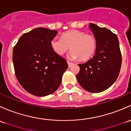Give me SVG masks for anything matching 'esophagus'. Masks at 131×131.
Returning <instances> with one entry per match:
<instances>
[{"instance_id": "obj_1", "label": "esophagus", "mask_w": 131, "mask_h": 131, "mask_svg": "<svg viewBox=\"0 0 131 131\" xmlns=\"http://www.w3.org/2000/svg\"><path fill=\"white\" fill-rule=\"evenodd\" d=\"M67 64H68L69 67H70L72 65V62H70L69 61H67Z\"/></svg>"}]
</instances>
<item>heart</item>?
Masks as SVG:
<instances>
[{"instance_id": "heart-1", "label": "heart", "mask_w": 131, "mask_h": 131, "mask_svg": "<svg viewBox=\"0 0 131 131\" xmlns=\"http://www.w3.org/2000/svg\"><path fill=\"white\" fill-rule=\"evenodd\" d=\"M50 44L52 50L58 56H62L71 48L70 57L72 59L79 58L82 61L92 57L97 47L95 36L75 29L63 33L61 38H53Z\"/></svg>"}]
</instances>
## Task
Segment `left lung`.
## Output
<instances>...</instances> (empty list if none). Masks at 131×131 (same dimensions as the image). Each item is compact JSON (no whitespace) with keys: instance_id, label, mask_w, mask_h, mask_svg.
<instances>
[{"instance_id":"8db88e82","label":"left lung","mask_w":131,"mask_h":131,"mask_svg":"<svg viewBox=\"0 0 131 131\" xmlns=\"http://www.w3.org/2000/svg\"><path fill=\"white\" fill-rule=\"evenodd\" d=\"M96 40L95 55L82 64L76 75L83 88L89 92L99 93L111 86L118 78L122 64V55L117 35L106 28L90 23Z\"/></svg>"}]
</instances>
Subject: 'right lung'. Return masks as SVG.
<instances>
[{
    "label": "right lung",
    "mask_w": 131,
    "mask_h": 131,
    "mask_svg": "<svg viewBox=\"0 0 131 131\" xmlns=\"http://www.w3.org/2000/svg\"><path fill=\"white\" fill-rule=\"evenodd\" d=\"M56 30L38 28L23 35L13 48L17 79L28 93L45 96L56 91L68 67L66 60L54 52L51 41Z\"/></svg>",
    "instance_id": "obj_1"
}]
</instances>
